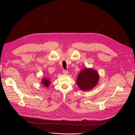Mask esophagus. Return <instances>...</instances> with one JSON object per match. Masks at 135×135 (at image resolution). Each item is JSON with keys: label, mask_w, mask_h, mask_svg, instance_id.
Listing matches in <instances>:
<instances>
[{"label": "esophagus", "mask_w": 135, "mask_h": 135, "mask_svg": "<svg viewBox=\"0 0 135 135\" xmlns=\"http://www.w3.org/2000/svg\"><path fill=\"white\" fill-rule=\"evenodd\" d=\"M62 72H63V74H65V75H67L68 74V73H69L67 70H63Z\"/></svg>", "instance_id": "1"}]
</instances>
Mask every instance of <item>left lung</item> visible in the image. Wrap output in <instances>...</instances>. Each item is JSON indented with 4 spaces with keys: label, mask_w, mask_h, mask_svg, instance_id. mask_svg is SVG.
<instances>
[{
    "label": "left lung",
    "mask_w": 135,
    "mask_h": 135,
    "mask_svg": "<svg viewBox=\"0 0 135 135\" xmlns=\"http://www.w3.org/2000/svg\"><path fill=\"white\" fill-rule=\"evenodd\" d=\"M99 80V75L92 69L84 68L77 77L76 83L82 91H88L95 87Z\"/></svg>",
    "instance_id": "1"
}]
</instances>
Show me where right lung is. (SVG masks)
<instances>
[{
	"mask_svg": "<svg viewBox=\"0 0 135 135\" xmlns=\"http://www.w3.org/2000/svg\"><path fill=\"white\" fill-rule=\"evenodd\" d=\"M42 83L44 85V86H46V87H48L49 85H50V84H51V82H50V80L46 78H43L42 80Z\"/></svg>",
	"mask_w": 135,
	"mask_h": 135,
	"instance_id": "right-lung-1",
	"label": "right lung"
}]
</instances>
